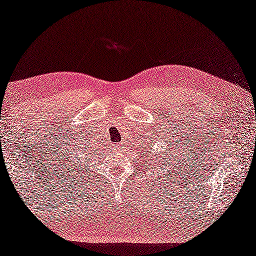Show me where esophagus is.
<instances>
[{"instance_id":"esophagus-1","label":"esophagus","mask_w":256,"mask_h":256,"mask_svg":"<svg viewBox=\"0 0 256 256\" xmlns=\"http://www.w3.org/2000/svg\"><path fill=\"white\" fill-rule=\"evenodd\" d=\"M120 147H122V144H119V142L114 144V149H119Z\"/></svg>"}]
</instances>
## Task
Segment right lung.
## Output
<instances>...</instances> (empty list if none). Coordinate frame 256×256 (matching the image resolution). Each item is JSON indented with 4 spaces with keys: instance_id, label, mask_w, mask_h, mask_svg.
I'll use <instances>...</instances> for the list:
<instances>
[{
    "instance_id": "obj_1",
    "label": "right lung",
    "mask_w": 256,
    "mask_h": 256,
    "mask_svg": "<svg viewBox=\"0 0 256 256\" xmlns=\"http://www.w3.org/2000/svg\"><path fill=\"white\" fill-rule=\"evenodd\" d=\"M85 166H86V164H85Z\"/></svg>"
}]
</instances>
